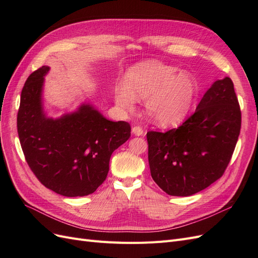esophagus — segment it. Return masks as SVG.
I'll list each match as a JSON object with an SVG mask.
<instances>
[{"label": "esophagus", "mask_w": 258, "mask_h": 258, "mask_svg": "<svg viewBox=\"0 0 258 258\" xmlns=\"http://www.w3.org/2000/svg\"><path fill=\"white\" fill-rule=\"evenodd\" d=\"M131 132H132V134H134L135 136H137V137H141V136H143V130H142V128H141V127H138V126H136V127L132 128Z\"/></svg>", "instance_id": "obj_1"}]
</instances>
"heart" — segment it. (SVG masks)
<instances>
[{
    "instance_id": "obj_1",
    "label": "heart",
    "mask_w": 258,
    "mask_h": 258,
    "mask_svg": "<svg viewBox=\"0 0 258 258\" xmlns=\"http://www.w3.org/2000/svg\"><path fill=\"white\" fill-rule=\"evenodd\" d=\"M198 91V80L190 72H178L175 67L147 61L129 69L126 84L115 85L114 99L123 111L134 110L137 99H146L148 118L160 127L169 128L185 120Z\"/></svg>"
}]
</instances>
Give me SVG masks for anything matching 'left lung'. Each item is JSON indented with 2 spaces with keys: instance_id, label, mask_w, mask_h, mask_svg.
Listing matches in <instances>:
<instances>
[{
  "instance_id": "left-lung-1",
  "label": "left lung",
  "mask_w": 258,
  "mask_h": 258,
  "mask_svg": "<svg viewBox=\"0 0 258 258\" xmlns=\"http://www.w3.org/2000/svg\"><path fill=\"white\" fill-rule=\"evenodd\" d=\"M241 112L229 77L215 81L177 129L150 131L148 163L155 183L170 196L207 188L227 168L238 141Z\"/></svg>"
}]
</instances>
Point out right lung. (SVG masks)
<instances>
[{
	"mask_svg": "<svg viewBox=\"0 0 258 258\" xmlns=\"http://www.w3.org/2000/svg\"><path fill=\"white\" fill-rule=\"evenodd\" d=\"M49 70H36L22 88L17 115L21 148L45 187L66 197L87 196L104 182L113 152L130 138V124L106 119L90 102L49 117L43 99Z\"/></svg>",
	"mask_w": 258,
	"mask_h": 258,
	"instance_id": "add662e5",
	"label": "right lung"
}]
</instances>
